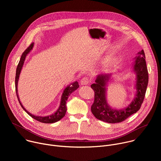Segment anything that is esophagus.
I'll return each instance as SVG.
<instances>
[{"mask_svg":"<svg viewBox=\"0 0 161 161\" xmlns=\"http://www.w3.org/2000/svg\"><path fill=\"white\" fill-rule=\"evenodd\" d=\"M90 80L88 77H84L81 80L80 83H81V85H88L90 83Z\"/></svg>","mask_w":161,"mask_h":161,"instance_id":"34e87169","label":"esophagus"}]
</instances>
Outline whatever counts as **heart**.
Returning <instances> with one entry per match:
<instances>
[{
  "instance_id": "obj_1",
  "label": "heart",
  "mask_w": 161,
  "mask_h": 161,
  "mask_svg": "<svg viewBox=\"0 0 161 161\" xmlns=\"http://www.w3.org/2000/svg\"><path fill=\"white\" fill-rule=\"evenodd\" d=\"M108 62H110V61H111V60H110V59H108Z\"/></svg>"
}]
</instances>
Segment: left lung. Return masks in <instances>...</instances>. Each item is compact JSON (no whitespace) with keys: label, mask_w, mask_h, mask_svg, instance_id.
I'll return each mask as SVG.
<instances>
[{"label":"left lung","mask_w":161,"mask_h":161,"mask_svg":"<svg viewBox=\"0 0 161 161\" xmlns=\"http://www.w3.org/2000/svg\"><path fill=\"white\" fill-rule=\"evenodd\" d=\"M134 60L132 71L136 76L135 85L136 93L133 101L128 106L117 109L112 108L108 103L106 86L112 74L97 75L95 80L96 83L91 85V88L95 92L94 102L92 105L91 111L98 120L110 124L121 122L140 109L148 83V73L143 50L137 53Z\"/></svg>","instance_id":"obj_1"}]
</instances>
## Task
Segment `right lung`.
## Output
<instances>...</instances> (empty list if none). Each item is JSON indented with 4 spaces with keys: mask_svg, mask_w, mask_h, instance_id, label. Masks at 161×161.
Listing matches in <instances>:
<instances>
[{
    "mask_svg": "<svg viewBox=\"0 0 161 161\" xmlns=\"http://www.w3.org/2000/svg\"><path fill=\"white\" fill-rule=\"evenodd\" d=\"M34 47V43H32L29 47L25 50V52L22 53L20 60L18 64L17 68H16V77H15V88H16V96L18 99V101L22 107V108L25 110V111L27 112V113L30 115L32 118L34 119L42 122V123H45V124H52V123H55L56 122H58V120H61L65 114L66 111H67V106H66V102L69 96L71 93H73L74 91H75L78 87L79 85L77 81L71 83L69 85H68L64 90L62 93V97H61V101H60V106L58 108V109L53 114H50V115L48 116H44V117H41V116H36L34 115V114H31L30 112H29L22 105V104L20 102L19 98L18 97V80L19 77V75L21 73V71L22 69L23 65L24 64V62L25 60V58L27 55L29 53V52L32 50Z\"/></svg>",
    "mask_w": 161,
    "mask_h": 161,
    "instance_id": "obj_1",
    "label": "right lung"
}]
</instances>
